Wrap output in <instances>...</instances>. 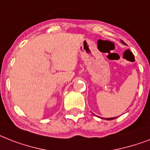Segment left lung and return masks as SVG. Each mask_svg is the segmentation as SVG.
Masks as SVG:
<instances>
[{
    "label": "left lung",
    "instance_id": "1",
    "mask_svg": "<svg viewBox=\"0 0 150 150\" xmlns=\"http://www.w3.org/2000/svg\"><path fill=\"white\" fill-rule=\"evenodd\" d=\"M121 43H123V44H125V43H124L123 41L122 40H121ZM117 117H107V118H105V117H100V118H102V119H105V120H108V121H110V120H114V119H115V118H117Z\"/></svg>",
    "mask_w": 150,
    "mask_h": 150
}]
</instances>
